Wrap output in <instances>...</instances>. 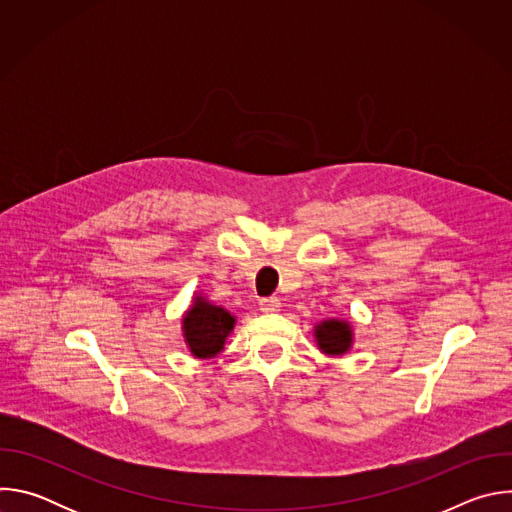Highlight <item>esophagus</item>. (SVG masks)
Wrapping results in <instances>:
<instances>
[{"label": "esophagus", "mask_w": 512, "mask_h": 512, "mask_svg": "<svg viewBox=\"0 0 512 512\" xmlns=\"http://www.w3.org/2000/svg\"><path fill=\"white\" fill-rule=\"evenodd\" d=\"M259 306H261V312H265V314H275V312H279L281 302H279L277 298H263V300L259 302Z\"/></svg>", "instance_id": "34e87169"}]
</instances>
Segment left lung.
<instances>
[{"mask_svg": "<svg viewBox=\"0 0 512 512\" xmlns=\"http://www.w3.org/2000/svg\"><path fill=\"white\" fill-rule=\"evenodd\" d=\"M314 340L322 354L344 356L354 346V326L346 318H326L314 326Z\"/></svg>", "mask_w": 512, "mask_h": 512, "instance_id": "8db88e82", "label": "left lung"}]
</instances>
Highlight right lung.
Masks as SVG:
<instances>
[{
  "mask_svg": "<svg viewBox=\"0 0 512 512\" xmlns=\"http://www.w3.org/2000/svg\"><path fill=\"white\" fill-rule=\"evenodd\" d=\"M237 318L223 306H216L196 291L188 310L182 316V336L194 358H214L225 350L229 334L235 330Z\"/></svg>",
  "mask_w": 512,
  "mask_h": 512,
  "instance_id": "add662e5",
  "label": "right lung"
}]
</instances>
